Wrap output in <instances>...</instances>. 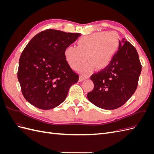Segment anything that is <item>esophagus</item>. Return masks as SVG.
<instances>
[{"label":"esophagus","instance_id":"obj_1","mask_svg":"<svg viewBox=\"0 0 154 154\" xmlns=\"http://www.w3.org/2000/svg\"><path fill=\"white\" fill-rule=\"evenodd\" d=\"M88 78V76H81L80 77V81L82 82V81L85 80H86V79H87Z\"/></svg>","mask_w":154,"mask_h":154}]
</instances>
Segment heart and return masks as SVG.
Returning a JSON list of instances; mask_svg holds the SVG:
<instances>
[{
    "label": "heart",
    "mask_w": 154,
    "mask_h": 154,
    "mask_svg": "<svg viewBox=\"0 0 154 154\" xmlns=\"http://www.w3.org/2000/svg\"><path fill=\"white\" fill-rule=\"evenodd\" d=\"M119 44L118 35L114 31L97 32L82 37L77 47L70 45L65 50V56L69 66L78 70L87 61L81 72L87 74L93 69H102L110 63Z\"/></svg>",
    "instance_id": "heart-1"
}]
</instances>
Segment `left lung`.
<instances>
[{
  "label": "left lung",
  "mask_w": 154,
  "mask_h": 154,
  "mask_svg": "<svg viewBox=\"0 0 154 154\" xmlns=\"http://www.w3.org/2000/svg\"><path fill=\"white\" fill-rule=\"evenodd\" d=\"M141 72L136 48L123 38L109 66L91 76L94 88L87 94L88 100L103 109L119 108L136 91Z\"/></svg>",
  "instance_id": "left-lung-1"
}]
</instances>
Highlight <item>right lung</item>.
<instances>
[{"label": "right lung", "mask_w": 154, "mask_h": 154, "mask_svg": "<svg viewBox=\"0 0 154 154\" xmlns=\"http://www.w3.org/2000/svg\"><path fill=\"white\" fill-rule=\"evenodd\" d=\"M80 35L47 29L36 35L26 46L17 77L23 96L32 105L49 110L66 100L79 76L69 66L65 50Z\"/></svg>", "instance_id": "1"}]
</instances>
